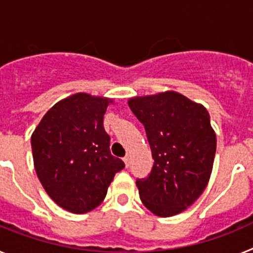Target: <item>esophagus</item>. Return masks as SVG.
I'll return each instance as SVG.
<instances>
[{
	"mask_svg": "<svg viewBox=\"0 0 253 253\" xmlns=\"http://www.w3.org/2000/svg\"><path fill=\"white\" fill-rule=\"evenodd\" d=\"M123 161H124L125 166L129 167V165H130V158H129V156H125V157L123 158Z\"/></svg>",
	"mask_w": 253,
	"mask_h": 253,
	"instance_id": "obj_1",
	"label": "esophagus"
}]
</instances>
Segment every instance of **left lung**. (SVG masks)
Returning <instances> with one entry per match:
<instances>
[{
  "instance_id": "8db88e82",
  "label": "left lung",
  "mask_w": 253,
  "mask_h": 253,
  "mask_svg": "<svg viewBox=\"0 0 253 253\" xmlns=\"http://www.w3.org/2000/svg\"><path fill=\"white\" fill-rule=\"evenodd\" d=\"M128 105L144 125L154 160L148 177L137 180L140 200L156 215H176L209 182L216 151L209 113L175 91L133 97Z\"/></svg>"
}]
</instances>
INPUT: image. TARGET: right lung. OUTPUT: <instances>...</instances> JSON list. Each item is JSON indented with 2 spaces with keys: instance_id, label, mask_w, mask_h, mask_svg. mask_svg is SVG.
Here are the masks:
<instances>
[{
  "instance_id": "right-lung-1",
  "label": "right lung",
  "mask_w": 253,
  "mask_h": 253,
  "mask_svg": "<svg viewBox=\"0 0 253 253\" xmlns=\"http://www.w3.org/2000/svg\"><path fill=\"white\" fill-rule=\"evenodd\" d=\"M113 100L80 92L60 100L31 135L37 175L51 200L71 213L99 207L116 172L104 115Z\"/></svg>"
}]
</instances>
